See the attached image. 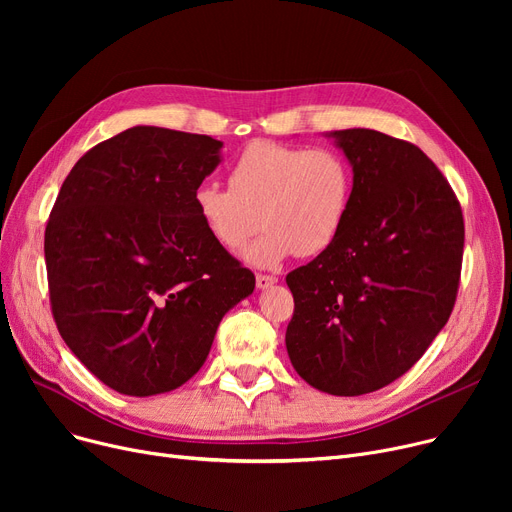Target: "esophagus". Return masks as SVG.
Here are the masks:
<instances>
[{"label":"esophagus","mask_w":512,"mask_h":512,"mask_svg":"<svg viewBox=\"0 0 512 512\" xmlns=\"http://www.w3.org/2000/svg\"><path fill=\"white\" fill-rule=\"evenodd\" d=\"M255 282H257V288H270L272 284L278 282V278L272 274H257Z\"/></svg>","instance_id":"1"}]
</instances>
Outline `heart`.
<instances>
[{"mask_svg": "<svg viewBox=\"0 0 512 512\" xmlns=\"http://www.w3.org/2000/svg\"><path fill=\"white\" fill-rule=\"evenodd\" d=\"M355 191V174L334 149L255 139L228 172V188L203 182L193 207L205 232L228 253L245 251L257 267H278L292 255L315 257L340 238Z\"/></svg>", "mask_w": 512, "mask_h": 512, "instance_id": "1", "label": "heart"}]
</instances>
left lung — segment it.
<instances>
[{
    "instance_id": "left-lung-1",
    "label": "left lung",
    "mask_w": 512,
    "mask_h": 512,
    "mask_svg": "<svg viewBox=\"0 0 512 512\" xmlns=\"http://www.w3.org/2000/svg\"><path fill=\"white\" fill-rule=\"evenodd\" d=\"M355 191L340 238L286 276V348L328 394L375 392L407 373L446 326L461 284L465 222L417 145L369 128L332 132Z\"/></svg>"
}]
</instances>
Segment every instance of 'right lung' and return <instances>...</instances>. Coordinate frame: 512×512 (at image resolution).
<instances>
[{
    "label": "right lung",
    "instance_id": "right-lung-1",
    "mask_svg": "<svg viewBox=\"0 0 512 512\" xmlns=\"http://www.w3.org/2000/svg\"><path fill=\"white\" fill-rule=\"evenodd\" d=\"M220 149L207 134L134 126L80 157L53 203V319L78 361L120 394L191 380L226 311L255 288L193 207Z\"/></svg>",
    "mask_w": 512,
    "mask_h": 512
}]
</instances>
